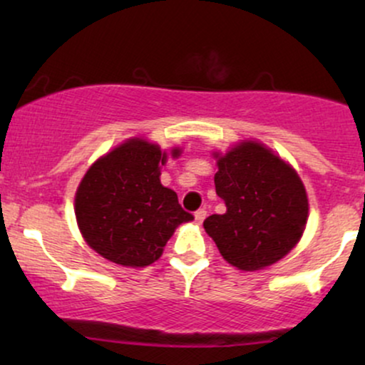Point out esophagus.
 I'll return each mask as SVG.
<instances>
[{
    "instance_id": "1",
    "label": "esophagus",
    "mask_w": 365,
    "mask_h": 365,
    "mask_svg": "<svg viewBox=\"0 0 365 365\" xmlns=\"http://www.w3.org/2000/svg\"><path fill=\"white\" fill-rule=\"evenodd\" d=\"M195 221L197 223H202L204 220H206V216H207V211L206 209H199V211H195Z\"/></svg>"
}]
</instances>
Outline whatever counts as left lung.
<instances>
[{
  "label": "left lung",
  "mask_w": 365,
  "mask_h": 365,
  "mask_svg": "<svg viewBox=\"0 0 365 365\" xmlns=\"http://www.w3.org/2000/svg\"><path fill=\"white\" fill-rule=\"evenodd\" d=\"M215 158L216 194L226 211L206 217L204 230L220 254L244 271L283 259L299 244L309 217L307 192L297 171L255 140Z\"/></svg>",
  "instance_id": "left-lung-1"
}]
</instances>
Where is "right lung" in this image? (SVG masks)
Segmentation results:
<instances>
[{"instance_id": "obj_1", "label": "right lung", "mask_w": 365, "mask_h": 365, "mask_svg": "<svg viewBox=\"0 0 365 365\" xmlns=\"http://www.w3.org/2000/svg\"><path fill=\"white\" fill-rule=\"evenodd\" d=\"M182 150L175 148L171 156ZM168 154L158 144L128 139L83 175L75 216L83 240L108 261L144 267L158 261L177 226L194 220L171 188L161 185Z\"/></svg>"}]
</instances>
